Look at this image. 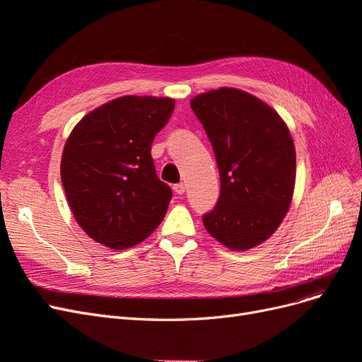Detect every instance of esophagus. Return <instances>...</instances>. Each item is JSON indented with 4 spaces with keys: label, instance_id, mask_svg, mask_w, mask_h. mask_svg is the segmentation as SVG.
<instances>
[{
    "label": "esophagus",
    "instance_id": "1",
    "mask_svg": "<svg viewBox=\"0 0 362 362\" xmlns=\"http://www.w3.org/2000/svg\"><path fill=\"white\" fill-rule=\"evenodd\" d=\"M173 190H175V193H177V194H184L185 184H175L173 185Z\"/></svg>",
    "mask_w": 362,
    "mask_h": 362
}]
</instances>
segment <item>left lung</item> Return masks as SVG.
Wrapping results in <instances>:
<instances>
[{"label": "left lung", "mask_w": 362, "mask_h": 362, "mask_svg": "<svg viewBox=\"0 0 362 362\" xmlns=\"http://www.w3.org/2000/svg\"><path fill=\"white\" fill-rule=\"evenodd\" d=\"M192 110L213 146L221 196L204 226L218 243L261 245L286 217L296 181V151L281 116L257 96L221 87L194 96Z\"/></svg>", "instance_id": "1"}]
</instances>
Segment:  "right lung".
I'll return each mask as SVG.
<instances>
[{
	"instance_id": "1",
	"label": "right lung",
	"mask_w": 362,
	"mask_h": 362,
	"mask_svg": "<svg viewBox=\"0 0 362 362\" xmlns=\"http://www.w3.org/2000/svg\"><path fill=\"white\" fill-rule=\"evenodd\" d=\"M172 98L120 96L72 129L60 173L83 231L112 249L136 246L166 216L172 190L158 180L151 145L173 113Z\"/></svg>"
}]
</instances>
